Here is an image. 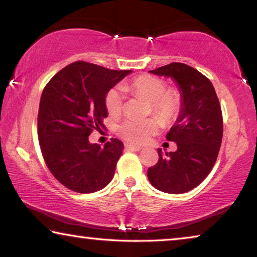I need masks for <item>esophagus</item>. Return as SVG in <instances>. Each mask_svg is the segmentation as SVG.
Masks as SVG:
<instances>
[{"instance_id": "esophagus-1", "label": "esophagus", "mask_w": 257, "mask_h": 257, "mask_svg": "<svg viewBox=\"0 0 257 257\" xmlns=\"http://www.w3.org/2000/svg\"><path fill=\"white\" fill-rule=\"evenodd\" d=\"M124 147H125V150L134 151V152H138V151L142 150L141 146H137V145H134V144H125Z\"/></svg>"}]
</instances>
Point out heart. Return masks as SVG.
<instances>
[{"label": "heart", "mask_w": 257, "mask_h": 257, "mask_svg": "<svg viewBox=\"0 0 257 257\" xmlns=\"http://www.w3.org/2000/svg\"><path fill=\"white\" fill-rule=\"evenodd\" d=\"M123 89L132 90L150 101V112H153L164 124L173 122L181 111V93L176 88H167V82L159 77L139 76L124 85ZM104 103L108 114L119 115L123 108V95L121 89L118 87L108 89ZM159 127L160 121L156 118L127 119L118 127V134L129 142L144 143L158 132Z\"/></svg>", "instance_id": "b5f03b06"}]
</instances>
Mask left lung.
Wrapping results in <instances>:
<instances>
[{"instance_id": "8db88e82", "label": "left lung", "mask_w": 257, "mask_h": 257, "mask_svg": "<svg viewBox=\"0 0 257 257\" xmlns=\"http://www.w3.org/2000/svg\"><path fill=\"white\" fill-rule=\"evenodd\" d=\"M150 72L177 81L182 107L167 134L169 142L177 143V151L162 156L158 150L159 161L149 168L147 177L156 189L182 194L197 187L214 167L222 142V111L211 80L196 69L172 62Z\"/></svg>"}]
</instances>
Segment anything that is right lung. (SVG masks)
<instances>
[{"mask_svg": "<svg viewBox=\"0 0 257 257\" xmlns=\"http://www.w3.org/2000/svg\"><path fill=\"white\" fill-rule=\"evenodd\" d=\"M130 72L77 61L52 77L43 89L38 142L49 170L68 189L94 193L114 176L122 142L112 138L101 147L90 144L88 136L104 127L107 90Z\"/></svg>", "mask_w": 257, "mask_h": 257, "instance_id": "1", "label": "right lung"}]
</instances>
